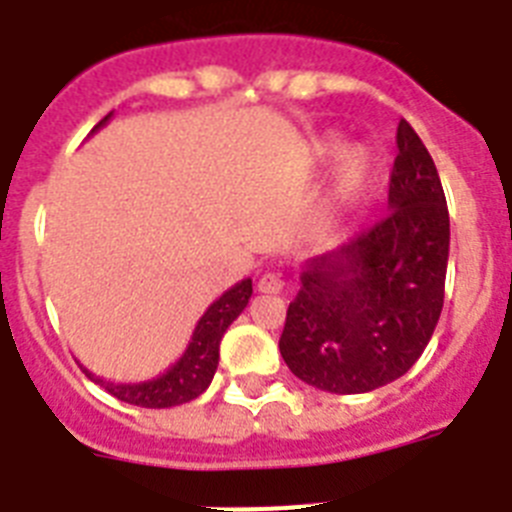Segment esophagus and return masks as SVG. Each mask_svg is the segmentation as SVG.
Wrapping results in <instances>:
<instances>
[{
	"instance_id": "34e87169",
	"label": "esophagus",
	"mask_w": 512,
	"mask_h": 512,
	"mask_svg": "<svg viewBox=\"0 0 512 512\" xmlns=\"http://www.w3.org/2000/svg\"><path fill=\"white\" fill-rule=\"evenodd\" d=\"M257 291H263V294H281L283 291V278L278 273H265L257 283Z\"/></svg>"
}]
</instances>
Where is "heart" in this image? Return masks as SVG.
<instances>
[{"label":"heart","mask_w":512,"mask_h":512,"mask_svg":"<svg viewBox=\"0 0 512 512\" xmlns=\"http://www.w3.org/2000/svg\"><path fill=\"white\" fill-rule=\"evenodd\" d=\"M317 158L333 161V179H330V208L349 210L354 208L377 179V158L367 145H343L336 137H325L315 148Z\"/></svg>","instance_id":"obj_1"}]
</instances>
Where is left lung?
Returning a JSON list of instances; mask_svg holds the SVG:
<instances>
[{"instance_id": "8db88e82", "label": "left lung", "mask_w": 512, "mask_h": 512, "mask_svg": "<svg viewBox=\"0 0 512 512\" xmlns=\"http://www.w3.org/2000/svg\"><path fill=\"white\" fill-rule=\"evenodd\" d=\"M395 143L390 213L304 263L278 341L291 372L328 393H369L403 377L440 320L450 255L445 192L406 119Z\"/></svg>"}]
</instances>
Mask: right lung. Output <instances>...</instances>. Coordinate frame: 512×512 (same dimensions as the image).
<instances>
[{
    "label": "right lung",
    "mask_w": 512,
    "mask_h": 512,
    "mask_svg": "<svg viewBox=\"0 0 512 512\" xmlns=\"http://www.w3.org/2000/svg\"><path fill=\"white\" fill-rule=\"evenodd\" d=\"M109 119L111 114H106L93 127V132L101 130ZM249 296H252V278H244L236 286H231L229 291H223L216 302L205 309V315L197 320L184 354L163 375L153 377V380L111 382L93 375L85 367L83 372L96 385H101L103 390H109L114 398H119L124 403H132V406H143V409H171V406H182V403L195 401L197 395H203L208 390L210 380L216 375L218 349H221L223 333L229 330V325L236 317L242 315Z\"/></svg>",
    "instance_id": "add662e5"
}]
</instances>
